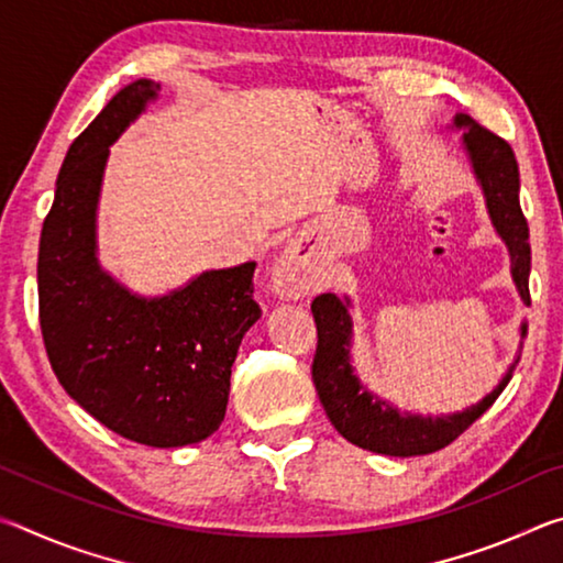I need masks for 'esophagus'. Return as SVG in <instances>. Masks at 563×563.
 I'll return each instance as SVG.
<instances>
[{
	"mask_svg": "<svg viewBox=\"0 0 563 563\" xmlns=\"http://www.w3.org/2000/svg\"><path fill=\"white\" fill-rule=\"evenodd\" d=\"M312 285H316V278H312L308 263H305L298 247H285V253L275 261L271 271V290L278 298L295 300L312 290Z\"/></svg>",
	"mask_w": 563,
	"mask_h": 563,
	"instance_id": "esophagus-1",
	"label": "esophagus"
}]
</instances>
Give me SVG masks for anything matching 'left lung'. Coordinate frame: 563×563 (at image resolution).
Here are the masks:
<instances>
[{
  "instance_id": "left-lung-1",
  "label": "left lung",
  "mask_w": 563,
  "mask_h": 563,
  "mask_svg": "<svg viewBox=\"0 0 563 563\" xmlns=\"http://www.w3.org/2000/svg\"><path fill=\"white\" fill-rule=\"evenodd\" d=\"M452 129H464L462 148L470 158L472 174L482 186L484 201L492 218V225L504 241L511 258V278L521 300H529V271L531 247L529 225L519 206V166L507 141L494 136L466 113H456ZM352 302L338 298L335 292H322L312 300L310 310L318 325V350L312 360V383L325 415L335 430L347 442L387 456H419L432 454L452 444L466 427L474 424L494 405L504 387L509 385L517 360L511 362L499 385L484 395L479 402L450 415H417L402 412L362 385L352 367ZM527 338V322H521V340ZM521 345V342H519ZM521 350V347H519Z\"/></svg>"
}]
</instances>
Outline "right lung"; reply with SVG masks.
Returning <instances> with one entry per match:
<instances>
[{
	"label": "right lung",
	"mask_w": 563,
	"mask_h": 563,
	"mask_svg": "<svg viewBox=\"0 0 563 563\" xmlns=\"http://www.w3.org/2000/svg\"><path fill=\"white\" fill-rule=\"evenodd\" d=\"M123 87L66 151L40 241V322L62 387L111 432L146 446H186L225 417L231 367L261 318L253 271H206L156 298L101 268L97 208L109 146L158 97Z\"/></svg>",
	"instance_id": "add662e5"
}]
</instances>
